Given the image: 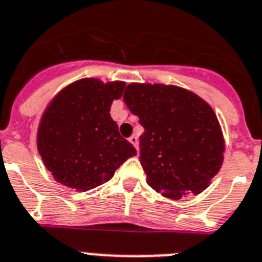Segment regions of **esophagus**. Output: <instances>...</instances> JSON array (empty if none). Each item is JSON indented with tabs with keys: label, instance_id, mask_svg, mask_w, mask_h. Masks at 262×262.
I'll list each match as a JSON object with an SVG mask.
<instances>
[{
	"label": "esophagus",
	"instance_id": "esophagus-1",
	"mask_svg": "<svg viewBox=\"0 0 262 262\" xmlns=\"http://www.w3.org/2000/svg\"><path fill=\"white\" fill-rule=\"evenodd\" d=\"M129 142H130L133 146H135L136 149L138 150V138L136 137V136H132V137H129Z\"/></svg>",
	"mask_w": 262,
	"mask_h": 262
}]
</instances>
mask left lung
<instances>
[{
    "mask_svg": "<svg viewBox=\"0 0 262 262\" xmlns=\"http://www.w3.org/2000/svg\"><path fill=\"white\" fill-rule=\"evenodd\" d=\"M124 101L145 129L140 161L148 185L172 200L208 188L225 151L212 106L190 90L164 83H129Z\"/></svg>",
    "mask_w": 262,
    "mask_h": 262,
    "instance_id": "1",
    "label": "left lung"
}]
</instances>
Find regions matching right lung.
<instances>
[{
	"mask_svg": "<svg viewBox=\"0 0 262 262\" xmlns=\"http://www.w3.org/2000/svg\"><path fill=\"white\" fill-rule=\"evenodd\" d=\"M124 88V81L81 78L60 90L46 106L37 149L57 182L86 192L109 181L120 165L137 155L111 117L112 102L122 96Z\"/></svg>",
	"mask_w": 262,
	"mask_h": 262,
	"instance_id": "add662e5",
	"label": "right lung"
}]
</instances>
